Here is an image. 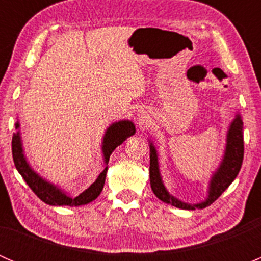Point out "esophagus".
Returning <instances> with one entry per match:
<instances>
[{
  "label": "esophagus",
  "mask_w": 261,
  "mask_h": 261,
  "mask_svg": "<svg viewBox=\"0 0 261 261\" xmlns=\"http://www.w3.org/2000/svg\"><path fill=\"white\" fill-rule=\"evenodd\" d=\"M139 117H140L141 122H144V121L146 120V115L144 114V112H140V114H139Z\"/></svg>",
  "instance_id": "obj_1"
}]
</instances>
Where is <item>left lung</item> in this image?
Segmentation results:
<instances>
[{
	"instance_id": "1",
	"label": "left lung",
	"mask_w": 261,
	"mask_h": 261,
	"mask_svg": "<svg viewBox=\"0 0 261 261\" xmlns=\"http://www.w3.org/2000/svg\"><path fill=\"white\" fill-rule=\"evenodd\" d=\"M244 122L241 120L240 114H236L235 118L231 121L228 126L227 135H226V147L223 152L222 160L220 165L213 173L211 180L208 184V192H207V198L199 203H187L175 198L173 194L168 192L167 187L164 186L160 175L159 169V159H158L156 147L154 146L152 141L150 143V186L155 196L163 201L164 203L172 204L181 210H202L212 204L226 189L228 188L231 183L238 177L239 172L241 169L244 159Z\"/></svg>"
}]
</instances>
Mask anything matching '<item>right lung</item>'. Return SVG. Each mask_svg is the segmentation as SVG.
Listing matches in <instances>:
<instances>
[{"label": "right lung", "mask_w": 261, "mask_h": 261, "mask_svg": "<svg viewBox=\"0 0 261 261\" xmlns=\"http://www.w3.org/2000/svg\"><path fill=\"white\" fill-rule=\"evenodd\" d=\"M15 128L17 130L16 134L12 136V156H14L15 167H16L17 172L20 173L23 180L28 183L31 191L39 197L43 202L50 206H82V204H87L89 202L94 201L97 197L101 194L102 189H103L105 180H106L107 174V164H109L110 156H111L112 151L117 146H120L123 141L127 138L133 136L135 134L136 128L134 122L130 120H121L117 122L111 123L107 127L106 133H105L103 140H102V154H103V162H105V169L99 173L97 179L94 183H92L86 191H83L80 196L70 197L68 196L67 192L60 189L59 187L55 184L50 183L46 179H44L41 175H39L35 170L31 168L29 164L28 159L25 156L22 146V140H21L20 134V122L15 123Z\"/></svg>", "instance_id": "right-lung-1"}]
</instances>
